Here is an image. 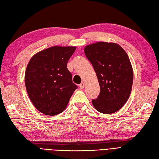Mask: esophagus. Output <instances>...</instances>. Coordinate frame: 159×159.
Returning <instances> with one entry per match:
<instances>
[{
	"label": "esophagus",
	"mask_w": 159,
	"mask_h": 159,
	"mask_svg": "<svg viewBox=\"0 0 159 159\" xmlns=\"http://www.w3.org/2000/svg\"><path fill=\"white\" fill-rule=\"evenodd\" d=\"M84 86H85V84H84V83H82V84H80L79 87H80V89H83L84 88Z\"/></svg>",
	"instance_id": "34e87169"
}]
</instances>
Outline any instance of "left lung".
<instances>
[{"label":"left lung","instance_id":"1","mask_svg":"<svg viewBox=\"0 0 159 159\" xmlns=\"http://www.w3.org/2000/svg\"><path fill=\"white\" fill-rule=\"evenodd\" d=\"M84 53L93 65L100 86V94L92 100L103 114H112L123 107L131 93L133 71L126 52L115 43L97 42L86 45Z\"/></svg>","mask_w":159,"mask_h":159}]
</instances>
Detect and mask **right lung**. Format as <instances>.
Returning a JSON list of instances; mask_svg holds the SVG:
<instances>
[{
  "label": "right lung",
  "instance_id": "obj_1",
  "mask_svg": "<svg viewBox=\"0 0 159 159\" xmlns=\"http://www.w3.org/2000/svg\"><path fill=\"white\" fill-rule=\"evenodd\" d=\"M75 50L76 47L54 46L30 60L25 72L26 89L33 105L42 114H61L77 89L67 69V62Z\"/></svg>",
  "mask_w": 159,
  "mask_h": 159
}]
</instances>
